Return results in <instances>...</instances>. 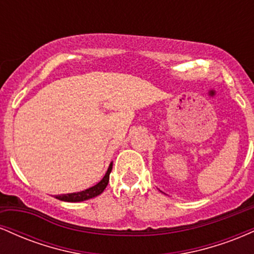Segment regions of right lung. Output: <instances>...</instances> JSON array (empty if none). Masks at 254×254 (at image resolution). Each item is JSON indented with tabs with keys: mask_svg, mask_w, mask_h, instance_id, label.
<instances>
[{
	"mask_svg": "<svg viewBox=\"0 0 254 254\" xmlns=\"http://www.w3.org/2000/svg\"><path fill=\"white\" fill-rule=\"evenodd\" d=\"M111 171H112V162H111L109 170H107L105 177L97 184V185L92 186V188L87 189V190L81 191V192H75V193H68V194H61V196H56V198L60 200H64V202H82V200L89 199V198L97 197L100 193H103V191L106 189L107 184H109V180H110Z\"/></svg>",
	"mask_w": 254,
	"mask_h": 254,
	"instance_id": "add662e5",
	"label": "right lung"
}]
</instances>
